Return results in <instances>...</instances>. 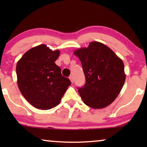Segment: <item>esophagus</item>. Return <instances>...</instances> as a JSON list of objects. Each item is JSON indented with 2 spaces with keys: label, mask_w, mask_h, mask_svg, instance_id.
<instances>
[{
  "label": "esophagus",
  "mask_w": 147,
  "mask_h": 147,
  "mask_svg": "<svg viewBox=\"0 0 147 147\" xmlns=\"http://www.w3.org/2000/svg\"><path fill=\"white\" fill-rule=\"evenodd\" d=\"M69 78L70 81H71V83L73 84V83H74V78H73V76H70Z\"/></svg>",
  "instance_id": "34e87169"
}]
</instances>
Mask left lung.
Here are the masks:
<instances>
[{
    "mask_svg": "<svg viewBox=\"0 0 147 147\" xmlns=\"http://www.w3.org/2000/svg\"><path fill=\"white\" fill-rule=\"evenodd\" d=\"M74 54L81 61L86 84L78 88L84 103L94 109L104 108L114 101L126 79L122 60L112 50L98 41Z\"/></svg>",
    "mask_w": 147,
    "mask_h": 147,
    "instance_id": "obj_1",
    "label": "left lung"
}]
</instances>
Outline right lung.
Instances as JSON below:
<instances>
[{
  "instance_id": "1",
  "label": "right lung",
  "mask_w": 147,
  "mask_h": 147,
  "mask_svg": "<svg viewBox=\"0 0 147 147\" xmlns=\"http://www.w3.org/2000/svg\"><path fill=\"white\" fill-rule=\"evenodd\" d=\"M59 53L43 44L30 49L17 62L18 87L24 98L37 109L57 106L71 85L55 63Z\"/></svg>"
}]
</instances>
